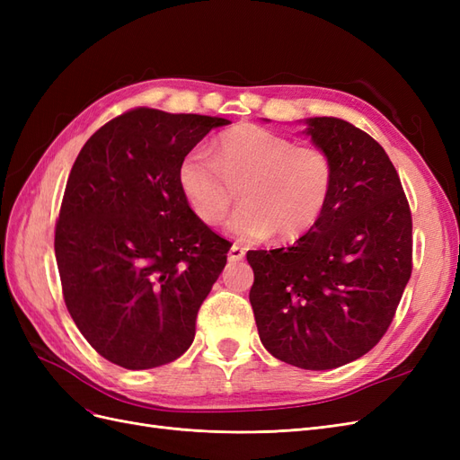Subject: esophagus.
<instances>
[{
	"label": "esophagus",
	"instance_id": "esophagus-1",
	"mask_svg": "<svg viewBox=\"0 0 460 460\" xmlns=\"http://www.w3.org/2000/svg\"><path fill=\"white\" fill-rule=\"evenodd\" d=\"M245 257V252H243V247H240V245H232L230 247V252H228V261H242Z\"/></svg>",
	"mask_w": 460,
	"mask_h": 460
}]
</instances>
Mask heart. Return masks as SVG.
<instances>
[{
	"instance_id": "1",
	"label": "heart",
	"mask_w": 460,
	"mask_h": 460,
	"mask_svg": "<svg viewBox=\"0 0 460 460\" xmlns=\"http://www.w3.org/2000/svg\"><path fill=\"white\" fill-rule=\"evenodd\" d=\"M213 153L188 151L176 174L188 207L205 225L222 222L235 190L242 205L226 230L242 242L270 234L294 240L323 218L336 180V166L323 147L297 146L286 136L242 124L220 134Z\"/></svg>"
}]
</instances>
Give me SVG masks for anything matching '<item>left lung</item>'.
Returning <instances> with one entry per match:
<instances>
[{"label": "left lung", "instance_id": "obj_1", "mask_svg": "<svg viewBox=\"0 0 460 460\" xmlns=\"http://www.w3.org/2000/svg\"><path fill=\"white\" fill-rule=\"evenodd\" d=\"M330 153L336 180L326 211L289 247L247 252L249 301L267 351L305 370H330L382 340L412 270V218L384 147L351 122L305 120Z\"/></svg>", "mask_w": 460, "mask_h": 460}]
</instances>
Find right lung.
Segmentation results:
<instances>
[{
    "label": "right lung",
    "mask_w": 460,
    "mask_h": 460,
    "mask_svg": "<svg viewBox=\"0 0 460 460\" xmlns=\"http://www.w3.org/2000/svg\"><path fill=\"white\" fill-rule=\"evenodd\" d=\"M230 120L132 109L80 149L55 226L63 297L93 349L128 370L172 363L226 264L230 242L178 188L188 151Z\"/></svg>",
    "instance_id": "1"
}]
</instances>
